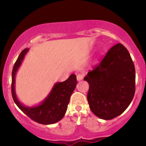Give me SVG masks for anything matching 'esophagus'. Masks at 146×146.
<instances>
[{"instance_id": "esophagus-1", "label": "esophagus", "mask_w": 146, "mask_h": 146, "mask_svg": "<svg viewBox=\"0 0 146 146\" xmlns=\"http://www.w3.org/2000/svg\"><path fill=\"white\" fill-rule=\"evenodd\" d=\"M83 75L82 74H78V75H77V80L78 81H81L82 80H83Z\"/></svg>"}]
</instances>
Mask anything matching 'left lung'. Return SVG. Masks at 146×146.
Listing matches in <instances>:
<instances>
[{
	"mask_svg": "<svg viewBox=\"0 0 146 146\" xmlns=\"http://www.w3.org/2000/svg\"><path fill=\"white\" fill-rule=\"evenodd\" d=\"M84 80L89 84L87 100L90 109L102 119L121 115L135 95V66L127 48L120 43L110 48Z\"/></svg>",
	"mask_w": 146,
	"mask_h": 146,
	"instance_id": "8db88e82",
	"label": "left lung"
}]
</instances>
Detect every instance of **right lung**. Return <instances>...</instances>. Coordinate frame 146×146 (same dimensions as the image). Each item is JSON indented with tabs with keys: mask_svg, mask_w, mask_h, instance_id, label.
I'll return each instance as SVG.
<instances>
[{
	"mask_svg": "<svg viewBox=\"0 0 146 146\" xmlns=\"http://www.w3.org/2000/svg\"><path fill=\"white\" fill-rule=\"evenodd\" d=\"M29 48H25L18 56L12 70L11 94L18 108L33 121L41 124H53L61 120L67 110L70 98L77 85L76 75L71 74L62 82H57L48 95L39 104L27 106L18 100L16 93V75Z\"/></svg>",
	"mask_w": 146,
	"mask_h": 146,
	"instance_id": "add662e5",
	"label": "right lung"
}]
</instances>
